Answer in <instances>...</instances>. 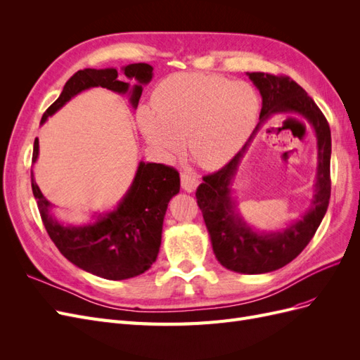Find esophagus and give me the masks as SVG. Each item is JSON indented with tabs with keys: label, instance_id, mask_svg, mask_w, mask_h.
Returning a JSON list of instances; mask_svg holds the SVG:
<instances>
[{
	"label": "esophagus",
	"instance_id": "esophagus-1",
	"mask_svg": "<svg viewBox=\"0 0 360 360\" xmlns=\"http://www.w3.org/2000/svg\"><path fill=\"white\" fill-rule=\"evenodd\" d=\"M180 180H181V188L186 191V192H193L195 189H197L198 183H200L198 177L195 176L193 172H189V171L181 172Z\"/></svg>",
	"mask_w": 360,
	"mask_h": 360
}]
</instances>
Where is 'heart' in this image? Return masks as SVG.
<instances>
[{
  "mask_svg": "<svg viewBox=\"0 0 360 360\" xmlns=\"http://www.w3.org/2000/svg\"><path fill=\"white\" fill-rule=\"evenodd\" d=\"M258 106V96L246 82L180 73L158 85L153 110L141 108L138 122L146 139L163 158L177 156L186 138L189 153L200 167L217 168L246 143Z\"/></svg>",
  "mask_w": 360,
  "mask_h": 360,
  "instance_id": "1",
  "label": "heart"
}]
</instances>
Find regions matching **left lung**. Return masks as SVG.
<instances>
[{
  "instance_id": "1",
  "label": "left lung",
  "mask_w": 360,
  "mask_h": 360,
  "mask_svg": "<svg viewBox=\"0 0 360 360\" xmlns=\"http://www.w3.org/2000/svg\"><path fill=\"white\" fill-rule=\"evenodd\" d=\"M248 76L263 97L259 123L243 148L225 167L202 177L195 197L202 212L217 261L237 274L258 275L288 264L307 248L320 226L330 200L332 139L328 120L297 82L284 75L252 72ZM278 112L302 115L313 126L319 150L318 181L314 185L311 209L300 221L281 232L259 235L235 212L229 184L260 123Z\"/></svg>"
}]
</instances>
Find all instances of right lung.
<instances>
[{
    "instance_id": "add662e5",
    "label": "right lung",
    "mask_w": 360,
    "mask_h": 360,
    "mask_svg": "<svg viewBox=\"0 0 360 360\" xmlns=\"http://www.w3.org/2000/svg\"><path fill=\"white\" fill-rule=\"evenodd\" d=\"M123 73L136 84L118 81L117 69L78 70L64 85L58 99L43 114L41 124L72 97L91 86H103L120 94L129 93L130 103L136 108L143 85L148 84L153 76V68L146 63H135L123 68ZM37 156L39 139L36 138L32 163ZM31 188L43 225L60 252L89 274L122 281L144 274L156 261L163 217L169 200L180 191V176L177 169L163 163L139 162L132 184L115 209L97 216L96 222L81 226L63 225L52 216V204L43 197L32 172Z\"/></svg>"
}]
</instances>
